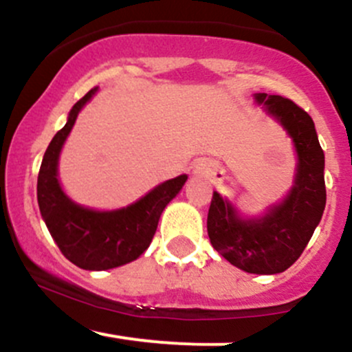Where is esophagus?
Here are the masks:
<instances>
[{
	"label": "esophagus",
	"mask_w": 352,
	"mask_h": 352,
	"mask_svg": "<svg viewBox=\"0 0 352 352\" xmlns=\"http://www.w3.org/2000/svg\"><path fill=\"white\" fill-rule=\"evenodd\" d=\"M210 168H213V164H212V162L201 161L200 164H198V169H210Z\"/></svg>",
	"instance_id": "1"
}]
</instances>
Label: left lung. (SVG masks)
<instances>
[{
	"mask_svg": "<svg viewBox=\"0 0 352 352\" xmlns=\"http://www.w3.org/2000/svg\"><path fill=\"white\" fill-rule=\"evenodd\" d=\"M257 103L280 120L298 154L295 186L281 205L259 220L239 219L229 201L213 193L206 230L210 242L230 264L256 274L288 270L309 244L325 208L324 151L314 120L292 100L257 93Z\"/></svg>",
	"mask_w": 352,
	"mask_h": 352,
	"instance_id": "1",
	"label": "left lung"
}]
</instances>
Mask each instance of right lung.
Instances as JSON below:
<instances>
[{"label":"right lung","mask_w":352,"mask_h":352,"mask_svg":"<svg viewBox=\"0 0 352 352\" xmlns=\"http://www.w3.org/2000/svg\"><path fill=\"white\" fill-rule=\"evenodd\" d=\"M95 93L96 88L89 89L72 107L67 123L50 140L38 171L37 200L60 252L78 267L103 271L137 259L149 248L162 210L179 193L188 176L166 181L137 203L115 212H95L69 200L57 181L59 152L79 110Z\"/></svg>","instance_id":"obj_1"}]
</instances>
